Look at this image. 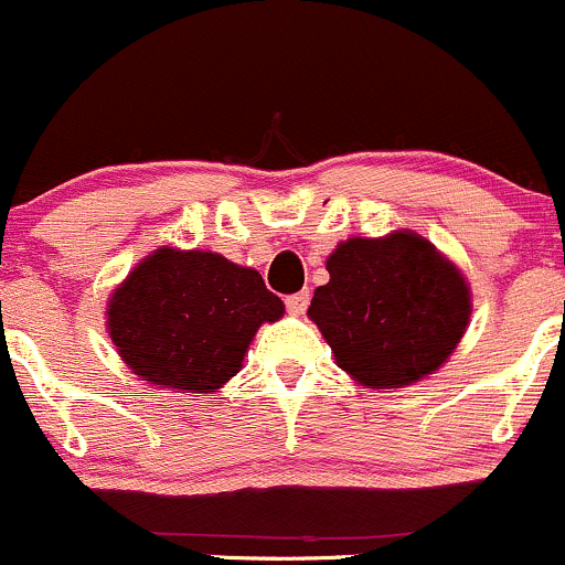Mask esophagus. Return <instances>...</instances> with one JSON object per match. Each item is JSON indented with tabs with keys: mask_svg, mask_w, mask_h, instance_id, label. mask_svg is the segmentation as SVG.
I'll return each instance as SVG.
<instances>
[{
	"mask_svg": "<svg viewBox=\"0 0 565 565\" xmlns=\"http://www.w3.org/2000/svg\"><path fill=\"white\" fill-rule=\"evenodd\" d=\"M307 305H310V290H299V294L285 299V307H288L290 316H305Z\"/></svg>",
	"mask_w": 565,
	"mask_h": 565,
	"instance_id": "obj_1",
	"label": "esophagus"
}]
</instances>
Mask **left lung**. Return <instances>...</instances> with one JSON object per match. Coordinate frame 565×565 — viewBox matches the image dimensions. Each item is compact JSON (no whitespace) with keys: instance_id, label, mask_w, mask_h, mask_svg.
Segmentation results:
<instances>
[{"instance_id":"obj_1","label":"left lung","mask_w":565,"mask_h":565,"mask_svg":"<svg viewBox=\"0 0 565 565\" xmlns=\"http://www.w3.org/2000/svg\"><path fill=\"white\" fill-rule=\"evenodd\" d=\"M327 271L307 316L338 367L365 390L406 387L437 373L470 327L465 271L415 231L345 238Z\"/></svg>"}]
</instances>
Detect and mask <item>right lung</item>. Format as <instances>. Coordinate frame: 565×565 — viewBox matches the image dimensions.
Returning <instances> with one entry per match:
<instances>
[{
  "label": "right lung",
  "mask_w": 565,
  "mask_h": 565,
  "mask_svg": "<svg viewBox=\"0 0 565 565\" xmlns=\"http://www.w3.org/2000/svg\"><path fill=\"white\" fill-rule=\"evenodd\" d=\"M285 305L264 277L211 249L164 244L106 301V332L128 371L175 393H216Z\"/></svg>",
  "instance_id": "right-lung-1"
}]
</instances>
